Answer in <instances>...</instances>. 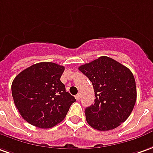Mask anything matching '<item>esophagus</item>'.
Masks as SVG:
<instances>
[{"label": "esophagus", "mask_w": 153, "mask_h": 153, "mask_svg": "<svg viewBox=\"0 0 153 153\" xmlns=\"http://www.w3.org/2000/svg\"><path fill=\"white\" fill-rule=\"evenodd\" d=\"M80 98H81V94H77L76 96V99L77 101H79Z\"/></svg>", "instance_id": "esophagus-1"}]
</instances>
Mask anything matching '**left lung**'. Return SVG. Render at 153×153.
I'll return each mask as SVG.
<instances>
[{
    "mask_svg": "<svg viewBox=\"0 0 153 153\" xmlns=\"http://www.w3.org/2000/svg\"><path fill=\"white\" fill-rule=\"evenodd\" d=\"M90 80L95 102L85 109L87 123L98 131L120 126L130 116L137 100L133 74L123 64L107 56L79 66Z\"/></svg>",
    "mask_w": 153,
    "mask_h": 153,
    "instance_id": "obj_1",
    "label": "left lung"
}]
</instances>
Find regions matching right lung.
Masks as SVG:
<instances>
[{"instance_id": "add662e5", "label": "right lung", "mask_w": 153, "mask_h": 153, "mask_svg": "<svg viewBox=\"0 0 153 153\" xmlns=\"http://www.w3.org/2000/svg\"><path fill=\"white\" fill-rule=\"evenodd\" d=\"M65 67L39 62L20 72L11 84L15 105L23 119L35 127L50 128L66 117L76 102L61 82Z\"/></svg>"}]
</instances>
